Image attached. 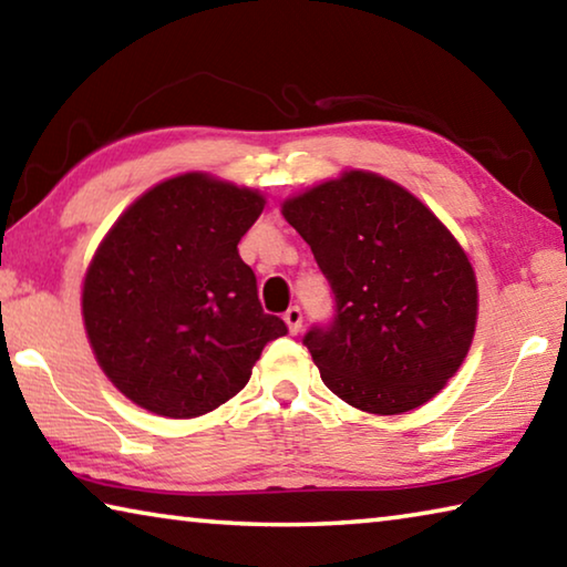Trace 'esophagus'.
I'll use <instances>...</instances> for the list:
<instances>
[{
	"label": "esophagus",
	"mask_w": 567,
	"mask_h": 567,
	"mask_svg": "<svg viewBox=\"0 0 567 567\" xmlns=\"http://www.w3.org/2000/svg\"><path fill=\"white\" fill-rule=\"evenodd\" d=\"M285 322H287V330H290L292 334H297L302 330V310L297 305H292L290 310L285 312Z\"/></svg>",
	"instance_id": "obj_1"
}]
</instances>
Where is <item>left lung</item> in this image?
<instances>
[{
  "label": "left lung",
  "instance_id": "obj_1",
  "mask_svg": "<svg viewBox=\"0 0 567 567\" xmlns=\"http://www.w3.org/2000/svg\"><path fill=\"white\" fill-rule=\"evenodd\" d=\"M334 295L305 334L334 395L372 415L433 400L473 344L477 282L453 233L398 182L350 169L282 203Z\"/></svg>",
  "mask_w": 567,
  "mask_h": 567
}]
</instances>
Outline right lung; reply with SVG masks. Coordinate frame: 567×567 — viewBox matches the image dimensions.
<instances>
[{
	"instance_id": "obj_1",
	"label": "right lung",
	"mask_w": 567,
	"mask_h": 567,
	"mask_svg": "<svg viewBox=\"0 0 567 567\" xmlns=\"http://www.w3.org/2000/svg\"><path fill=\"white\" fill-rule=\"evenodd\" d=\"M265 197L207 172L159 182L94 252L82 318L104 375L162 417H199L247 385L287 324L267 315L237 252Z\"/></svg>"
}]
</instances>
